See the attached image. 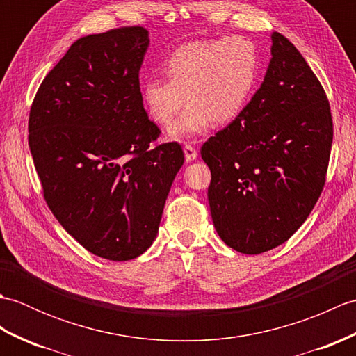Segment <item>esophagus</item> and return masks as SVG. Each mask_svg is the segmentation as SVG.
<instances>
[{
  "mask_svg": "<svg viewBox=\"0 0 356 356\" xmlns=\"http://www.w3.org/2000/svg\"><path fill=\"white\" fill-rule=\"evenodd\" d=\"M184 153H185L186 162H191V161H194L195 157H197V149H195L193 145H185L184 147Z\"/></svg>",
  "mask_w": 356,
  "mask_h": 356,
  "instance_id": "esophagus-1",
  "label": "esophagus"
}]
</instances>
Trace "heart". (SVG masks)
<instances>
[{
	"label": "heart",
	"mask_w": 356,
	"mask_h": 356,
	"mask_svg": "<svg viewBox=\"0 0 356 356\" xmlns=\"http://www.w3.org/2000/svg\"><path fill=\"white\" fill-rule=\"evenodd\" d=\"M259 53L243 36L188 42L163 64L165 76L148 78L142 84V102L148 116L168 125L171 139L197 136L214 124L236 119L251 96L259 78Z\"/></svg>",
	"instance_id": "heart-1"
}]
</instances>
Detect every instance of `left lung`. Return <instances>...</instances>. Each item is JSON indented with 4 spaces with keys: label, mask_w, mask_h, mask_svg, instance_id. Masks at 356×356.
<instances>
[{
    "label": "left lung",
    "mask_w": 356,
    "mask_h": 356,
    "mask_svg": "<svg viewBox=\"0 0 356 356\" xmlns=\"http://www.w3.org/2000/svg\"><path fill=\"white\" fill-rule=\"evenodd\" d=\"M270 63L252 99L200 149L211 170L216 231L241 254L284 243L326 182L334 125L327 96L301 53L272 33Z\"/></svg>",
    "instance_id": "1"
}]
</instances>
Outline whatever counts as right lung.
Returning <instances> with one entry per match:
<instances>
[{
    "label": "right lung",
    "instance_id": "right-lung-1",
    "mask_svg": "<svg viewBox=\"0 0 356 356\" xmlns=\"http://www.w3.org/2000/svg\"><path fill=\"white\" fill-rule=\"evenodd\" d=\"M148 30L81 38L42 81L30 108L29 147L56 220L92 252L131 260L153 245L172 180L177 142L143 108L139 70Z\"/></svg>",
    "mask_w": 356,
    "mask_h": 356
}]
</instances>
